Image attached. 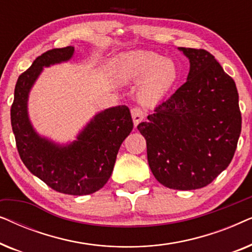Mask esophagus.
I'll use <instances>...</instances> for the list:
<instances>
[{"instance_id": "34e87169", "label": "esophagus", "mask_w": 252, "mask_h": 252, "mask_svg": "<svg viewBox=\"0 0 252 252\" xmlns=\"http://www.w3.org/2000/svg\"><path fill=\"white\" fill-rule=\"evenodd\" d=\"M130 113H132L133 123L135 126L139 125V124L144 119V117H146V113H144L143 110L139 108V106H135V108L130 110Z\"/></svg>"}]
</instances>
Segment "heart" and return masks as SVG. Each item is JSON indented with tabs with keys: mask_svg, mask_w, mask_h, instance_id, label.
I'll list each match as a JSON object with an SVG mask.
<instances>
[{
	"mask_svg": "<svg viewBox=\"0 0 252 252\" xmlns=\"http://www.w3.org/2000/svg\"><path fill=\"white\" fill-rule=\"evenodd\" d=\"M118 73L124 80H139V97L143 103H155L164 97L179 77L174 61L161 58L153 51H137L126 55L118 65Z\"/></svg>",
	"mask_w": 252,
	"mask_h": 252,
	"instance_id": "heart-1",
	"label": "heart"
}]
</instances>
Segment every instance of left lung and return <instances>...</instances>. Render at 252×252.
I'll return each instance as SVG.
<instances>
[{"instance_id":"obj_1","label":"left lung","mask_w":252,"mask_h":252,"mask_svg":"<svg viewBox=\"0 0 252 252\" xmlns=\"http://www.w3.org/2000/svg\"><path fill=\"white\" fill-rule=\"evenodd\" d=\"M190 63L187 81L137 129L158 182L178 190L203 188L230 164L242 117L235 82L204 49L179 48Z\"/></svg>"}]
</instances>
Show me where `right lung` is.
Returning a JSON list of instances; mask_svg holds the SVG:
<instances>
[{
    "label": "right lung",
    "mask_w": 252,
    "mask_h": 252,
    "mask_svg": "<svg viewBox=\"0 0 252 252\" xmlns=\"http://www.w3.org/2000/svg\"><path fill=\"white\" fill-rule=\"evenodd\" d=\"M73 53L74 47L68 46L36 57L17 80L10 115L20 159L31 173L58 192L82 196L99 190L108 182L119 148L132 132L133 120L126 105L106 109L67 146H58L33 129L27 113L31 88L43 66L66 62Z\"/></svg>",
    "instance_id": "right-lung-1"
}]
</instances>
